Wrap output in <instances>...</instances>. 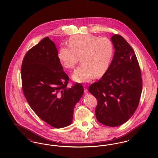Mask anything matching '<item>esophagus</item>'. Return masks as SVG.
<instances>
[{"mask_svg":"<svg viewBox=\"0 0 158 158\" xmlns=\"http://www.w3.org/2000/svg\"><path fill=\"white\" fill-rule=\"evenodd\" d=\"M84 86V92H85V93H88V89H87V87H86V85H84L83 86Z\"/></svg>","mask_w":158,"mask_h":158,"instance_id":"obj_1","label":"esophagus"}]
</instances>
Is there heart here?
<instances>
[{"label": "heart", "instance_id": "1", "mask_svg": "<svg viewBox=\"0 0 158 158\" xmlns=\"http://www.w3.org/2000/svg\"><path fill=\"white\" fill-rule=\"evenodd\" d=\"M69 46H61L57 56L64 68L72 69L79 60L81 63L77 68L73 79L78 82L90 80L95 76L103 75L108 69L113 57L114 47L106 38L93 35H78L70 37Z\"/></svg>", "mask_w": 158, "mask_h": 158}]
</instances>
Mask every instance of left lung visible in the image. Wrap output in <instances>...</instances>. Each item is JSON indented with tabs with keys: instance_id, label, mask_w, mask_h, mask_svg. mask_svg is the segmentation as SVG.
Here are the masks:
<instances>
[{
	"instance_id": "8db88e82",
	"label": "left lung",
	"mask_w": 158,
	"mask_h": 158,
	"mask_svg": "<svg viewBox=\"0 0 158 158\" xmlns=\"http://www.w3.org/2000/svg\"><path fill=\"white\" fill-rule=\"evenodd\" d=\"M115 52L108 69L89 91L97 100L95 116L108 127H117L133 115L142 89L141 71L135 53L120 35L111 38Z\"/></svg>"
}]
</instances>
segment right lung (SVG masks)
Wrapping results in <instances>:
<instances>
[{"label": "right lung", "instance_id": "obj_1", "mask_svg": "<svg viewBox=\"0 0 158 158\" xmlns=\"http://www.w3.org/2000/svg\"><path fill=\"white\" fill-rule=\"evenodd\" d=\"M57 54L55 43L44 38L26 53L21 78L23 94L33 111L50 126L60 128L72 123L84 89L80 83L68 88L69 78Z\"/></svg>", "mask_w": 158, "mask_h": 158}]
</instances>
